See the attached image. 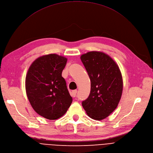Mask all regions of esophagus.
<instances>
[{
    "label": "esophagus",
    "instance_id": "obj_1",
    "mask_svg": "<svg viewBox=\"0 0 153 153\" xmlns=\"http://www.w3.org/2000/svg\"><path fill=\"white\" fill-rule=\"evenodd\" d=\"M76 93H77V90H73V91L71 92V97H75L76 95Z\"/></svg>",
    "mask_w": 153,
    "mask_h": 153
}]
</instances>
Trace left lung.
I'll use <instances>...</instances> for the list:
<instances>
[{"mask_svg":"<svg viewBox=\"0 0 153 153\" xmlns=\"http://www.w3.org/2000/svg\"><path fill=\"white\" fill-rule=\"evenodd\" d=\"M81 60L91 81L88 97L82 101L87 114L101 120L117 107L123 91V79L120 68L106 54L90 52L81 56Z\"/></svg>","mask_w":153,"mask_h":153,"instance_id":"1","label":"left lung"}]
</instances>
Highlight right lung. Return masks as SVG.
<instances>
[{"instance_id": "1", "label": "right lung", "mask_w": 153, "mask_h": 153, "mask_svg": "<svg viewBox=\"0 0 153 153\" xmlns=\"http://www.w3.org/2000/svg\"><path fill=\"white\" fill-rule=\"evenodd\" d=\"M67 59L56 54L35 60L27 72L25 89L33 110L48 120L60 118L72 102L62 73Z\"/></svg>"}]
</instances>
